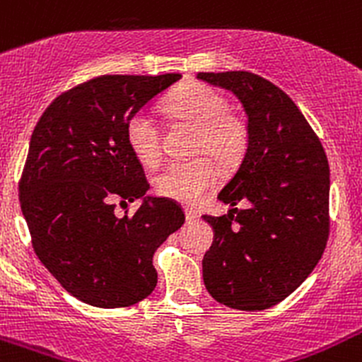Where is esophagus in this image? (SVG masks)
Segmentation results:
<instances>
[{
    "label": "esophagus",
    "mask_w": 362,
    "mask_h": 362,
    "mask_svg": "<svg viewBox=\"0 0 362 362\" xmlns=\"http://www.w3.org/2000/svg\"><path fill=\"white\" fill-rule=\"evenodd\" d=\"M185 220H187V223H192L197 220V213L192 208H185Z\"/></svg>",
    "instance_id": "1"
}]
</instances>
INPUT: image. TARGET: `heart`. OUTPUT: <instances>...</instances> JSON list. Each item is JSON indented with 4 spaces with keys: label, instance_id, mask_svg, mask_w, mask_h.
<instances>
[{
    "label": "heart",
    "instance_id": "b5f03b06",
    "mask_svg": "<svg viewBox=\"0 0 362 362\" xmlns=\"http://www.w3.org/2000/svg\"><path fill=\"white\" fill-rule=\"evenodd\" d=\"M226 99L204 84L182 86L165 103L175 120L196 127L194 151L206 153L221 165H230L240 156L247 141L244 122L226 111ZM125 139L134 156L144 166H154L161 158V136L156 123L144 111L127 122ZM218 178V170L209 158L175 161L153 178L158 196L182 204L199 201Z\"/></svg>",
    "mask_w": 362,
    "mask_h": 362
}]
</instances>
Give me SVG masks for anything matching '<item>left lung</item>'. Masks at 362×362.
Segmentation results:
<instances>
[{
  "mask_svg": "<svg viewBox=\"0 0 362 362\" xmlns=\"http://www.w3.org/2000/svg\"><path fill=\"white\" fill-rule=\"evenodd\" d=\"M230 90L247 117V146L218 199L220 218L202 216L214 239L202 278L218 303L263 311L311 275L328 239L329 166L320 139L287 94L249 71H199ZM242 200L245 210L233 209Z\"/></svg>",
  "mask_w": 362,
  "mask_h": 362,
  "instance_id": "8db88e82",
  "label": "left lung"
}]
</instances>
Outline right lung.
Segmentation results:
<instances>
[{"mask_svg":"<svg viewBox=\"0 0 362 362\" xmlns=\"http://www.w3.org/2000/svg\"><path fill=\"white\" fill-rule=\"evenodd\" d=\"M180 74L103 75L47 106L30 137L20 206L34 251L66 292L96 308H125L158 284L153 254L185 214L148 196L144 170L125 139L129 118ZM115 199L141 206L114 214Z\"/></svg>","mask_w":362,"mask_h":362,"instance_id":"obj_1","label":"right lung"}]
</instances>
